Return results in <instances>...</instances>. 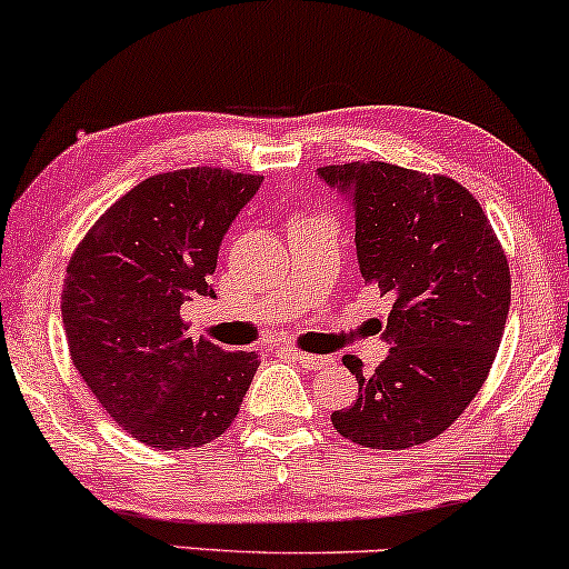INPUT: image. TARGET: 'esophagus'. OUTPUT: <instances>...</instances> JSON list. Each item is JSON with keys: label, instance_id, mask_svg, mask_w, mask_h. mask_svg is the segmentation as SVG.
I'll use <instances>...</instances> for the list:
<instances>
[{"label": "esophagus", "instance_id": "obj_1", "mask_svg": "<svg viewBox=\"0 0 569 569\" xmlns=\"http://www.w3.org/2000/svg\"><path fill=\"white\" fill-rule=\"evenodd\" d=\"M287 352H290V356L306 368H319L321 371V368L335 366V358L331 356H313V352H300V350H287Z\"/></svg>", "mask_w": 569, "mask_h": 569}]
</instances>
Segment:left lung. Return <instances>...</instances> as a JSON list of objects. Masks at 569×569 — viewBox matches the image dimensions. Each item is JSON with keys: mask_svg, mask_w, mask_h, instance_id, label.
<instances>
[{"mask_svg": "<svg viewBox=\"0 0 569 569\" xmlns=\"http://www.w3.org/2000/svg\"><path fill=\"white\" fill-rule=\"evenodd\" d=\"M356 219L366 284L392 298L373 373L356 356L358 400L331 412L345 439L408 449L447 431L483 387L510 311V263L460 182L387 161L321 167Z\"/></svg>", "mask_w": 569, "mask_h": 569, "instance_id": "obj_1", "label": "left lung"}]
</instances>
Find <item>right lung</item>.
<instances>
[{
  "instance_id": "obj_1",
  "label": "right lung",
  "mask_w": 569,
  "mask_h": 569,
  "mask_svg": "<svg viewBox=\"0 0 569 569\" xmlns=\"http://www.w3.org/2000/svg\"><path fill=\"white\" fill-rule=\"evenodd\" d=\"M261 182L219 167L153 174L109 206L70 258L62 323L72 366L143 445H209L253 381L256 352L193 339L180 308L213 298L221 240Z\"/></svg>"
}]
</instances>
